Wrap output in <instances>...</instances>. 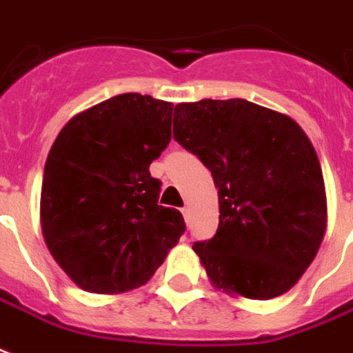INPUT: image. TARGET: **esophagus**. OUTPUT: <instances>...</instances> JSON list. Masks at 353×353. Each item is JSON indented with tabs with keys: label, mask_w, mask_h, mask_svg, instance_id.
<instances>
[{
	"label": "esophagus",
	"mask_w": 353,
	"mask_h": 353,
	"mask_svg": "<svg viewBox=\"0 0 353 353\" xmlns=\"http://www.w3.org/2000/svg\"><path fill=\"white\" fill-rule=\"evenodd\" d=\"M181 212H183V216H185V220H188V207H183Z\"/></svg>",
	"instance_id": "34e87169"
}]
</instances>
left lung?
Segmentation results:
<instances>
[{
    "instance_id": "obj_1",
    "label": "left lung",
    "mask_w": 353,
    "mask_h": 353,
    "mask_svg": "<svg viewBox=\"0 0 353 353\" xmlns=\"http://www.w3.org/2000/svg\"><path fill=\"white\" fill-rule=\"evenodd\" d=\"M174 139L219 188L216 235L194 250L212 287L270 300L313 263L327 225L319 155L298 123L246 99L177 103Z\"/></svg>"
}]
</instances>
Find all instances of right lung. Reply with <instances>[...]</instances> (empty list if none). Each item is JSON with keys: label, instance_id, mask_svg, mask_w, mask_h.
<instances>
[{"label": "right lung", "instance_id": "obj_1", "mask_svg": "<svg viewBox=\"0 0 353 353\" xmlns=\"http://www.w3.org/2000/svg\"><path fill=\"white\" fill-rule=\"evenodd\" d=\"M174 103L120 94L70 118L44 166L46 246L79 289L118 294L152 278L185 231L159 205L152 161L172 139Z\"/></svg>", "mask_w": 353, "mask_h": 353}]
</instances>
